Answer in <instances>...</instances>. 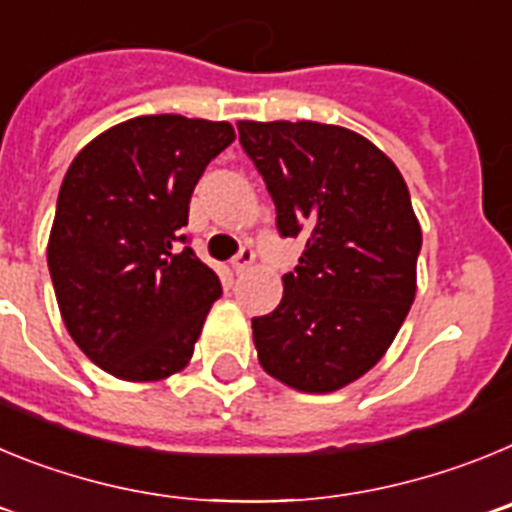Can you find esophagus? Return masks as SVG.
I'll list each match as a JSON object with an SVG mask.
<instances>
[{"label": "esophagus", "mask_w": 512, "mask_h": 512, "mask_svg": "<svg viewBox=\"0 0 512 512\" xmlns=\"http://www.w3.org/2000/svg\"><path fill=\"white\" fill-rule=\"evenodd\" d=\"M253 259H256V253H253L251 248H241V253L233 259V269L241 274V271H246L248 266L253 264Z\"/></svg>", "instance_id": "esophagus-1"}]
</instances>
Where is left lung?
<instances>
[{
	"mask_svg": "<svg viewBox=\"0 0 512 512\" xmlns=\"http://www.w3.org/2000/svg\"><path fill=\"white\" fill-rule=\"evenodd\" d=\"M238 133L279 233L307 241L277 310L251 320L259 364L297 392H336L387 354L415 300L423 233L408 184L341 125L241 120Z\"/></svg>",
	"mask_w": 512,
	"mask_h": 512,
	"instance_id": "left-lung-1",
	"label": "left lung"
}]
</instances>
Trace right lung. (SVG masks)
Wrapping results in <instances>:
<instances>
[{"mask_svg":"<svg viewBox=\"0 0 512 512\" xmlns=\"http://www.w3.org/2000/svg\"><path fill=\"white\" fill-rule=\"evenodd\" d=\"M230 122L140 115L76 153L58 192L48 269L76 346L125 382H158L194 354L220 279L182 228Z\"/></svg>","mask_w":512,"mask_h":512,"instance_id":"obj_1","label":"right lung"}]
</instances>
